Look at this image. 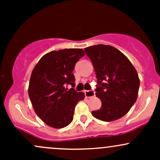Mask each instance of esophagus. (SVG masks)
Wrapping results in <instances>:
<instances>
[{"label": "esophagus", "mask_w": 160, "mask_h": 160, "mask_svg": "<svg viewBox=\"0 0 160 160\" xmlns=\"http://www.w3.org/2000/svg\"><path fill=\"white\" fill-rule=\"evenodd\" d=\"M84 92H85V95H86V98H91V97H93L95 95V91H93V90H89V91L86 90Z\"/></svg>", "instance_id": "obj_1"}]
</instances>
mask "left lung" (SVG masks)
I'll use <instances>...</instances> for the list:
<instances>
[{"label":"left lung","mask_w":160,"mask_h":160,"mask_svg":"<svg viewBox=\"0 0 160 160\" xmlns=\"http://www.w3.org/2000/svg\"><path fill=\"white\" fill-rule=\"evenodd\" d=\"M94 67L98 86L96 97L102 107L92 114L111 122L126 115L136 102L140 80L136 69L122 52L110 45L98 44L84 49Z\"/></svg>","instance_id":"1"}]
</instances>
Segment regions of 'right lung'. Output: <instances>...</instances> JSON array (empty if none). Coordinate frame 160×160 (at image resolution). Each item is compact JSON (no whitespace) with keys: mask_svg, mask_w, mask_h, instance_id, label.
I'll return each mask as SVG.
<instances>
[{"mask_svg":"<svg viewBox=\"0 0 160 160\" xmlns=\"http://www.w3.org/2000/svg\"><path fill=\"white\" fill-rule=\"evenodd\" d=\"M85 55L82 49H65L44 55L37 63L31 75L28 95L36 114L46 124L55 128L68 126L74 118V109L83 92L70 90L74 87L72 74L75 64Z\"/></svg>","mask_w":160,"mask_h":160,"instance_id":"1","label":"right lung"}]
</instances>
